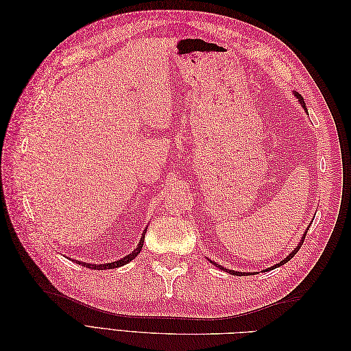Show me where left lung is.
Instances as JSON below:
<instances>
[{"label":"left lung","instance_id":"8db88e82","mask_svg":"<svg viewBox=\"0 0 351 351\" xmlns=\"http://www.w3.org/2000/svg\"><path fill=\"white\" fill-rule=\"evenodd\" d=\"M294 97L297 98V101H299L300 102V105H302V107L304 108V111L307 112V108H306V104H304V99H303V97H302V95H299V93H297V92H294ZM306 232H307V228H306V231H304V234L302 236V240H300V243L299 244H297V246L294 247V250L290 253V254H287V258H284L280 263H277V265H274V267H271V268H268V269H263L265 272H267V271H271V269H275V268H280L281 267V265H284V263H287V262H289L293 256H294V254L297 253V252H299V249L302 247V244H303V240H304V237H306ZM212 265H215V267H218L219 269H222V271H226V272H228V274H231V275H239V277H243V275H249V274H252V272H239V271H231V269H227V268H224V267H221V265H218V263H215L214 261H210V259H208Z\"/></svg>","mask_w":351,"mask_h":351}]
</instances>
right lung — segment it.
<instances>
[{"mask_svg": "<svg viewBox=\"0 0 351 351\" xmlns=\"http://www.w3.org/2000/svg\"><path fill=\"white\" fill-rule=\"evenodd\" d=\"M146 231H147V228L143 230L142 237H141V240H139V244H137V246H136V249H134L132 253L125 254L124 258H121V259H119V261H114V262H110V263H101V265H97V263H86V262H82V261H76V262H77L79 265H82V267H86V268H90V269H98V271H102V269H112V268L123 267V265L132 262V261L137 256V254L141 253V250H142V247H143V241H145Z\"/></svg>", "mask_w": 351, "mask_h": 351, "instance_id": "1", "label": "right lung"}]
</instances>
